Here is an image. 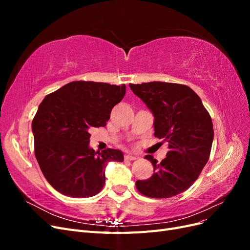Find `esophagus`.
I'll list each match as a JSON object with an SVG mask.
<instances>
[{
	"label": "esophagus",
	"mask_w": 250,
	"mask_h": 250,
	"mask_svg": "<svg viewBox=\"0 0 250 250\" xmlns=\"http://www.w3.org/2000/svg\"><path fill=\"white\" fill-rule=\"evenodd\" d=\"M135 158H137V156L133 154H126L125 155V160H128V161H134Z\"/></svg>",
	"instance_id": "esophagus-1"
}]
</instances>
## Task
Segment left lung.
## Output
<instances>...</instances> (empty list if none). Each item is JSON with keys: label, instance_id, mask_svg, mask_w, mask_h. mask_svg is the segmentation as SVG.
Instances as JSON below:
<instances>
[{"label": "left lung", "instance_id": "8db88e82", "mask_svg": "<svg viewBox=\"0 0 250 250\" xmlns=\"http://www.w3.org/2000/svg\"><path fill=\"white\" fill-rule=\"evenodd\" d=\"M154 116V137L168 142L167 157L152 155L153 175L137 180L138 191L150 198H170L188 190L207 165L214 139L213 122L201 99L185 84L153 81L129 84Z\"/></svg>", "mask_w": 250, "mask_h": 250}]
</instances>
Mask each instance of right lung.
I'll return each instance as SVG.
<instances>
[{
    "mask_svg": "<svg viewBox=\"0 0 250 250\" xmlns=\"http://www.w3.org/2000/svg\"><path fill=\"white\" fill-rule=\"evenodd\" d=\"M125 84L73 81L44 97L32 121L34 152L48 183L73 198L92 197L105 184L108 162H123L122 151L89 148V130L105 126Z\"/></svg>",
    "mask_w": 250,
    "mask_h": 250,
    "instance_id": "1",
    "label": "right lung"
}]
</instances>
